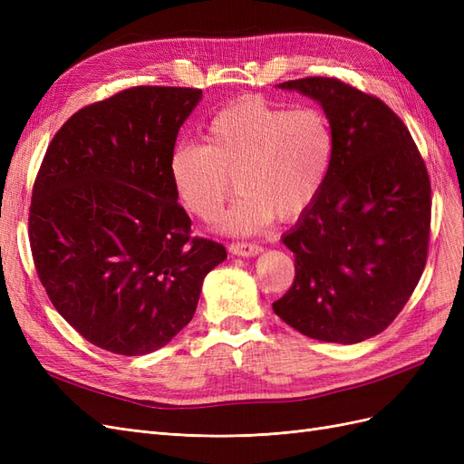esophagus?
I'll use <instances>...</instances> for the list:
<instances>
[{
  "mask_svg": "<svg viewBox=\"0 0 464 464\" xmlns=\"http://www.w3.org/2000/svg\"><path fill=\"white\" fill-rule=\"evenodd\" d=\"M230 251L234 256H240V257H254L261 254L263 247L256 242H234L230 244Z\"/></svg>",
  "mask_w": 464,
  "mask_h": 464,
  "instance_id": "esophagus-1",
  "label": "esophagus"
}]
</instances>
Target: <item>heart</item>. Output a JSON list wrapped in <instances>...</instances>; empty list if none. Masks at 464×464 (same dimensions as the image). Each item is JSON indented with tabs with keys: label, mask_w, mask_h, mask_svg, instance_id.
Listing matches in <instances>:
<instances>
[{
	"label": "heart",
	"mask_w": 464,
	"mask_h": 464,
	"mask_svg": "<svg viewBox=\"0 0 464 464\" xmlns=\"http://www.w3.org/2000/svg\"><path fill=\"white\" fill-rule=\"evenodd\" d=\"M205 145L181 143L170 154V178L191 215L210 222L234 193L240 199L222 218L232 234L256 232L275 217L292 220L325 188L334 133L325 111L285 108L247 94L217 110Z\"/></svg>",
	"instance_id": "b5f03b06"
}]
</instances>
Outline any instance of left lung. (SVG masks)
I'll return each mask as SVG.
<instances>
[{"mask_svg":"<svg viewBox=\"0 0 464 464\" xmlns=\"http://www.w3.org/2000/svg\"><path fill=\"white\" fill-rule=\"evenodd\" d=\"M317 101L334 157L315 203L283 236L296 276L275 314L310 339L356 344L387 329L424 273L431 186L401 118L333 77L280 82Z\"/></svg>","mask_w":464,"mask_h":464,"instance_id":"1","label":"left lung"}]
</instances>
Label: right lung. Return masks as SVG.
Returning <instances> with one entry per match:
<instances>
[{
	"label": "right lung",
	"mask_w": 464,
	"mask_h": 464,
	"mask_svg": "<svg viewBox=\"0 0 464 464\" xmlns=\"http://www.w3.org/2000/svg\"><path fill=\"white\" fill-rule=\"evenodd\" d=\"M199 89L133 87L81 108L38 170L29 240L42 286L82 339L121 356L170 343L227 249L191 236L170 154Z\"/></svg>",
	"instance_id": "add662e5"
}]
</instances>
